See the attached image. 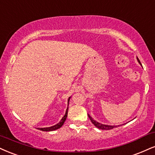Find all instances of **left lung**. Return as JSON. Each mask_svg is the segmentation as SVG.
Wrapping results in <instances>:
<instances>
[{
    "label": "left lung",
    "mask_w": 155,
    "mask_h": 155,
    "mask_svg": "<svg viewBox=\"0 0 155 155\" xmlns=\"http://www.w3.org/2000/svg\"><path fill=\"white\" fill-rule=\"evenodd\" d=\"M137 61H138V62L140 63V61H139V58H137ZM140 64H141V63H140ZM88 116H89V119H90V120L92 121V124H94V126H95L97 128H100V129H102V130H110V129H113V128L117 127V126H109V125L102 124H100V123L97 122V121L94 120V119H93V118H92V117H91L90 115H89V114H88Z\"/></svg>",
    "instance_id": "obj_1"
}]
</instances>
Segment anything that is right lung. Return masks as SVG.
Listing matches in <instances>:
<instances>
[{
    "label": "right lung",
    "instance_id": "add662e5",
    "mask_svg": "<svg viewBox=\"0 0 155 155\" xmlns=\"http://www.w3.org/2000/svg\"><path fill=\"white\" fill-rule=\"evenodd\" d=\"M70 99H71V97L69 98H68V107H67V109H66V113H65L64 116L63 117L62 119H61V121L58 123V124H55V126H50V127H46V128H38L39 130H40V131H55V130H57L58 129L61 127V126H63V124H64V122L66 121V118H67V115H68V104H69V101H70Z\"/></svg>",
    "mask_w": 155,
    "mask_h": 155
}]
</instances>
